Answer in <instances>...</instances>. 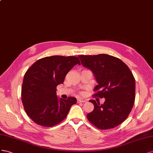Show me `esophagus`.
<instances>
[{"instance_id":"1","label":"esophagus","mask_w":153,"mask_h":153,"mask_svg":"<svg viewBox=\"0 0 153 153\" xmlns=\"http://www.w3.org/2000/svg\"><path fill=\"white\" fill-rule=\"evenodd\" d=\"M86 102V100L82 99H77V102Z\"/></svg>"}]
</instances>
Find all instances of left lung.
Returning <instances> with one entry per match:
<instances>
[{
	"mask_svg": "<svg viewBox=\"0 0 153 153\" xmlns=\"http://www.w3.org/2000/svg\"><path fill=\"white\" fill-rule=\"evenodd\" d=\"M81 64L93 72L97 85L94 95L105 98L102 104L90 100L94 110L87 115L100 129L114 128L127 119L135 99V79L123 61L108 54L79 55Z\"/></svg>",
	"mask_w": 153,
	"mask_h": 153,
	"instance_id": "8db88e82",
	"label": "left lung"
}]
</instances>
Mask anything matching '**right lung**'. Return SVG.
Masks as SVG:
<instances>
[{
	"label": "right lung",
	"instance_id": "obj_1",
	"mask_svg": "<svg viewBox=\"0 0 153 153\" xmlns=\"http://www.w3.org/2000/svg\"><path fill=\"white\" fill-rule=\"evenodd\" d=\"M77 64L81 63L76 56H48L36 61L25 72L22 101L27 115L36 124L56 126L77 102L75 97L59 99L56 95V87L63 84L67 73Z\"/></svg>",
	"mask_w": 153,
	"mask_h": 153
}]
</instances>
